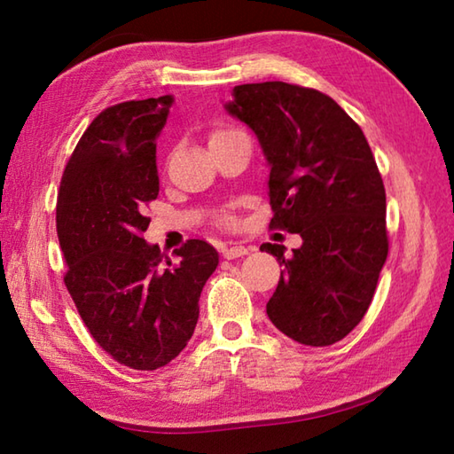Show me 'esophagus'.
Returning <instances> with one entry per match:
<instances>
[{"instance_id": "obj_1", "label": "esophagus", "mask_w": 454, "mask_h": 454, "mask_svg": "<svg viewBox=\"0 0 454 454\" xmlns=\"http://www.w3.org/2000/svg\"><path fill=\"white\" fill-rule=\"evenodd\" d=\"M250 252L248 246H242V244H234V246H228V248H224V258L228 260H234V258H240V256H246Z\"/></svg>"}]
</instances>
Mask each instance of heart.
<instances>
[{
	"mask_svg": "<svg viewBox=\"0 0 454 454\" xmlns=\"http://www.w3.org/2000/svg\"><path fill=\"white\" fill-rule=\"evenodd\" d=\"M230 132H232V129H226V132H216V134H214L212 137H218V136H226V134H230ZM212 137H210V140H212ZM224 222H226V224H232V218H224Z\"/></svg>",
	"mask_w": 454,
	"mask_h": 454,
	"instance_id": "obj_1",
	"label": "heart"
}]
</instances>
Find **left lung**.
<instances>
[{
    "label": "left lung",
    "instance_id": "left-lung-1",
    "mask_svg": "<svg viewBox=\"0 0 454 454\" xmlns=\"http://www.w3.org/2000/svg\"><path fill=\"white\" fill-rule=\"evenodd\" d=\"M230 116L256 134L270 166V228L301 234L266 304L272 325L306 347H328L372 302L388 254L387 194L363 129L333 98L286 82L232 90Z\"/></svg>",
    "mask_w": 454,
    "mask_h": 454
}]
</instances>
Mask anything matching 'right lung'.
Wrapping results in <instances>:
<instances>
[{"label":"right lung","mask_w":454,"mask_h":454,"mask_svg":"<svg viewBox=\"0 0 454 454\" xmlns=\"http://www.w3.org/2000/svg\"><path fill=\"white\" fill-rule=\"evenodd\" d=\"M172 104L162 96L106 107L75 145L58 194L64 282L75 309L99 347L136 371H156L184 350L218 266L204 240H188L172 262L142 238L145 204L160 192L156 140Z\"/></svg>","instance_id":"add662e5"}]
</instances>
